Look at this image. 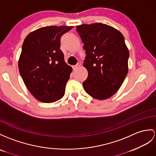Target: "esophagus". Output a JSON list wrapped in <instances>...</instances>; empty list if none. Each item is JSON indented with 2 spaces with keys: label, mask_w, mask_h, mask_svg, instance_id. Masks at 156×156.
I'll list each match as a JSON object with an SVG mask.
<instances>
[{
  "label": "esophagus",
  "mask_w": 156,
  "mask_h": 156,
  "mask_svg": "<svg viewBox=\"0 0 156 156\" xmlns=\"http://www.w3.org/2000/svg\"><path fill=\"white\" fill-rule=\"evenodd\" d=\"M80 66H81V63H79L78 64H77V65H76V66H73L72 67H73V70H75L76 69H77V68H79Z\"/></svg>",
  "instance_id": "34e87169"
}]
</instances>
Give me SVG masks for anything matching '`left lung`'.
I'll return each mask as SVG.
<instances>
[{"label": "left lung", "mask_w": 156, "mask_h": 156, "mask_svg": "<svg viewBox=\"0 0 156 156\" xmlns=\"http://www.w3.org/2000/svg\"><path fill=\"white\" fill-rule=\"evenodd\" d=\"M86 52L83 63L88 77L83 83L86 93L98 100L114 95L128 71L129 50L120 31L107 24L76 26Z\"/></svg>", "instance_id": "1"}]
</instances>
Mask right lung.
I'll return each instance as SVG.
<instances>
[{
  "label": "right lung",
  "mask_w": 156,
  "mask_h": 156,
  "mask_svg": "<svg viewBox=\"0 0 156 156\" xmlns=\"http://www.w3.org/2000/svg\"><path fill=\"white\" fill-rule=\"evenodd\" d=\"M73 26H49L37 29L26 37L18 59V69L34 97L54 102L65 94L72 68L64 60L60 38Z\"/></svg>",
  "instance_id": "1"
}]
</instances>
